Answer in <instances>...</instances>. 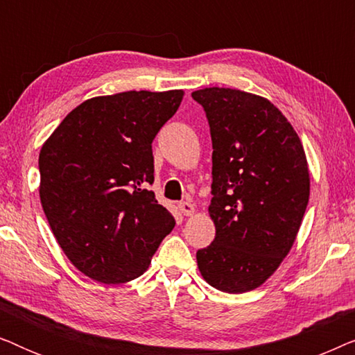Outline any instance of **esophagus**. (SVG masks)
<instances>
[{
	"label": "esophagus",
	"instance_id": "1",
	"mask_svg": "<svg viewBox=\"0 0 355 355\" xmlns=\"http://www.w3.org/2000/svg\"><path fill=\"white\" fill-rule=\"evenodd\" d=\"M179 211H181V215L184 216H192L193 213H196V207H193L191 202H181L179 203Z\"/></svg>",
	"mask_w": 355,
	"mask_h": 355
}]
</instances>
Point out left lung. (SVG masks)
<instances>
[{
    "label": "left lung",
    "instance_id": "8db88e82",
    "mask_svg": "<svg viewBox=\"0 0 355 355\" xmlns=\"http://www.w3.org/2000/svg\"><path fill=\"white\" fill-rule=\"evenodd\" d=\"M210 124L211 203L216 236L197 252L213 288H259L289 254L309 203L310 176L297 132L260 95L208 87L192 92Z\"/></svg>",
    "mask_w": 355,
    "mask_h": 355
}]
</instances>
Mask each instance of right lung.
Instances as JSON below:
<instances>
[{
  "mask_svg": "<svg viewBox=\"0 0 355 355\" xmlns=\"http://www.w3.org/2000/svg\"><path fill=\"white\" fill-rule=\"evenodd\" d=\"M182 90L95 96L71 111L40 150V202L58 244L105 284L139 278L174 218L155 198L152 142Z\"/></svg>",
  "mask_w": 355,
  "mask_h": 355,
  "instance_id": "right-lung-1",
  "label": "right lung"
}]
</instances>
